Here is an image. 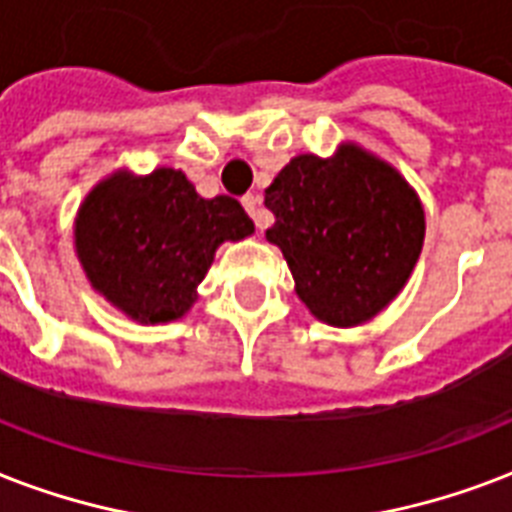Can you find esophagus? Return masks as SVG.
<instances>
[{"label": "esophagus", "instance_id": "34e87169", "mask_svg": "<svg viewBox=\"0 0 512 512\" xmlns=\"http://www.w3.org/2000/svg\"><path fill=\"white\" fill-rule=\"evenodd\" d=\"M260 201H263V199H260V193H247V196L241 199V204H244V209H247L249 215H252V220H255L257 228L263 231L265 217H263V212H260Z\"/></svg>", "mask_w": 512, "mask_h": 512}]
</instances>
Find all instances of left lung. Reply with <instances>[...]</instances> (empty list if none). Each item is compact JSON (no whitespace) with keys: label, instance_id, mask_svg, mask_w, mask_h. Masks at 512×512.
Listing matches in <instances>:
<instances>
[{"label":"left lung","instance_id":"1","mask_svg":"<svg viewBox=\"0 0 512 512\" xmlns=\"http://www.w3.org/2000/svg\"><path fill=\"white\" fill-rule=\"evenodd\" d=\"M295 292L329 327H361L388 308L420 260L425 209L406 177L353 140L300 154L265 188Z\"/></svg>","mask_w":512,"mask_h":512}]
</instances>
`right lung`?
Wrapping results in <instances>:
<instances>
[{"instance_id":"add662e5","label":"right lung","mask_w":512,"mask_h":512,"mask_svg":"<svg viewBox=\"0 0 512 512\" xmlns=\"http://www.w3.org/2000/svg\"><path fill=\"white\" fill-rule=\"evenodd\" d=\"M252 233L239 201L201 199L185 172L119 167L79 204L74 249L106 303L138 324H167L193 308L217 247Z\"/></svg>"}]
</instances>
